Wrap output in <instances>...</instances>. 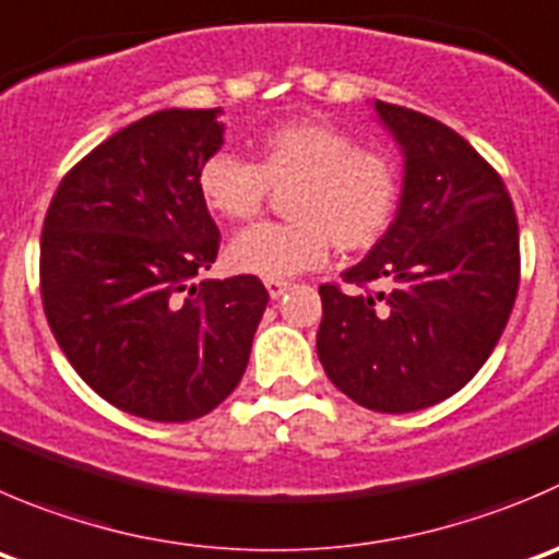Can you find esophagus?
Listing matches in <instances>:
<instances>
[{
	"label": "esophagus",
	"instance_id": "34e87169",
	"mask_svg": "<svg viewBox=\"0 0 559 559\" xmlns=\"http://www.w3.org/2000/svg\"><path fill=\"white\" fill-rule=\"evenodd\" d=\"M264 286H267L270 297H273V300H278V297L284 295L286 289H289V281H281V278H267V281H264Z\"/></svg>",
	"mask_w": 559,
	"mask_h": 559
}]
</instances>
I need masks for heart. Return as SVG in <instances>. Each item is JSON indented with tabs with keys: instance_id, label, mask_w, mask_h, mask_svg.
Masks as SVG:
<instances>
[{
	"instance_id": "obj_1",
	"label": "heart",
	"mask_w": 559,
	"mask_h": 559,
	"mask_svg": "<svg viewBox=\"0 0 559 559\" xmlns=\"http://www.w3.org/2000/svg\"><path fill=\"white\" fill-rule=\"evenodd\" d=\"M257 164L218 150L199 164L197 191L218 218H257L270 188H292L286 224H257L226 248L235 270L262 278H292L328 262L333 242L344 253L377 246L401 204V169L388 153L360 147L349 130L319 119H295L253 142Z\"/></svg>"
}]
</instances>
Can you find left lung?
<instances>
[{"label": "left lung", "mask_w": 559, "mask_h": 559, "mask_svg": "<svg viewBox=\"0 0 559 559\" xmlns=\"http://www.w3.org/2000/svg\"><path fill=\"white\" fill-rule=\"evenodd\" d=\"M373 108L404 150L399 215L344 273L362 292L319 286L317 355L341 393L395 415L445 401L489 360L522 262L506 182L469 142L412 108Z\"/></svg>", "instance_id": "obj_1"}]
</instances>
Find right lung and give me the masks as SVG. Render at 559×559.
<instances>
[{
    "instance_id": "right-lung-1",
    "label": "right lung",
    "mask_w": 559,
    "mask_h": 559,
    "mask_svg": "<svg viewBox=\"0 0 559 559\" xmlns=\"http://www.w3.org/2000/svg\"><path fill=\"white\" fill-rule=\"evenodd\" d=\"M221 108H166L97 144L59 182L40 237V297L70 366L130 415L182 424L242 379L267 289L199 281L221 231L197 171Z\"/></svg>"
}]
</instances>
